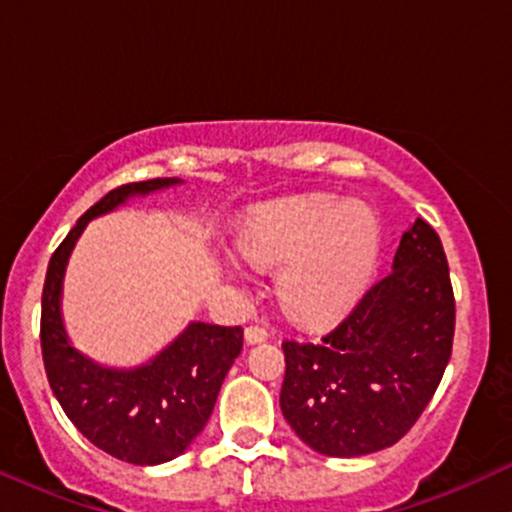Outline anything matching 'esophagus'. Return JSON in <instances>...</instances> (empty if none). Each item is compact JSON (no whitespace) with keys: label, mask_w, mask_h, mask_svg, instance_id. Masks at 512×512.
<instances>
[{"label":"esophagus","mask_w":512,"mask_h":512,"mask_svg":"<svg viewBox=\"0 0 512 512\" xmlns=\"http://www.w3.org/2000/svg\"><path fill=\"white\" fill-rule=\"evenodd\" d=\"M267 337H269L267 327H262V325H250V327H245V342H248V344L264 342V339H267Z\"/></svg>","instance_id":"34e87169"}]
</instances>
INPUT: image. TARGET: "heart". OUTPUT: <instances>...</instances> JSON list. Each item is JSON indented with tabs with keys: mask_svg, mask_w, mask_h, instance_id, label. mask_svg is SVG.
<instances>
[{
	"mask_svg": "<svg viewBox=\"0 0 512 512\" xmlns=\"http://www.w3.org/2000/svg\"><path fill=\"white\" fill-rule=\"evenodd\" d=\"M250 262L279 269L281 298L298 320L344 313L366 286L380 250V223L366 204L305 195L262 209L238 240Z\"/></svg>",
	"mask_w": 512,
	"mask_h": 512,
	"instance_id": "b5f03b06",
	"label": "heart"
}]
</instances>
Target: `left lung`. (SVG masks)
<instances>
[{"instance_id":"1","label":"left lung","mask_w":512,"mask_h":512,"mask_svg":"<svg viewBox=\"0 0 512 512\" xmlns=\"http://www.w3.org/2000/svg\"><path fill=\"white\" fill-rule=\"evenodd\" d=\"M455 296L438 233L404 231L392 269L320 342L281 344V411L315 452L358 457L395 445L436 395L452 354Z\"/></svg>"}]
</instances>
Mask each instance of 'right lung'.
<instances>
[{
	"mask_svg": "<svg viewBox=\"0 0 512 512\" xmlns=\"http://www.w3.org/2000/svg\"><path fill=\"white\" fill-rule=\"evenodd\" d=\"M175 182L180 180L129 182L98 199L52 252L43 286L40 349L52 392L81 436L129 464L173 460L202 433L223 378L243 349V327L192 322L146 366L103 368L69 344L60 313L62 279L69 252L93 216Z\"/></svg>",
	"mask_w": 512,
	"mask_h": 512,
	"instance_id": "obj_1",
	"label": "right lung"
}]
</instances>
